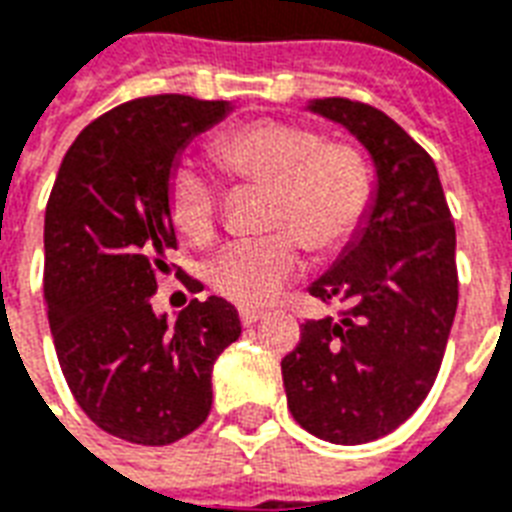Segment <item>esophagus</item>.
Wrapping results in <instances>:
<instances>
[{
    "mask_svg": "<svg viewBox=\"0 0 512 512\" xmlns=\"http://www.w3.org/2000/svg\"><path fill=\"white\" fill-rule=\"evenodd\" d=\"M263 317H265V311H260V308H241L239 311V319L244 327L255 325V322H260Z\"/></svg>",
    "mask_w": 512,
    "mask_h": 512,
    "instance_id": "34e87169",
    "label": "esophagus"
}]
</instances>
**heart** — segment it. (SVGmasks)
Returning <instances> with one entry per match:
<instances>
[{"label":"heart","instance_id":"heart-1","mask_svg":"<svg viewBox=\"0 0 512 512\" xmlns=\"http://www.w3.org/2000/svg\"><path fill=\"white\" fill-rule=\"evenodd\" d=\"M212 155L241 185H263L260 239L230 241L206 268L220 295L239 306H265L303 265V241L330 255L362 228L373 204L368 158L354 144L322 142L317 128L292 120H255L212 139ZM169 214L193 244L212 241L222 190L195 163L169 174Z\"/></svg>","mask_w":512,"mask_h":512}]
</instances>
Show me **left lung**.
Listing matches in <instances>:
<instances>
[{"mask_svg":"<svg viewBox=\"0 0 512 512\" xmlns=\"http://www.w3.org/2000/svg\"><path fill=\"white\" fill-rule=\"evenodd\" d=\"M368 150L373 204L314 298L341 300V317L308 319L282 360L284 392L300 427L338 446L389 435L435 384L459 303L456 230L435 161L381 109L314 99Z\"/></svg>","mask_w":512,"mask_h":512,"instance_id":"obj_1","label":"left lung"}]
</instances>
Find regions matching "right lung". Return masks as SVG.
Wrapping results in <instances>:
<instances>
[{
    "label": "right lung",
    "mask_w": 512,
    "mask_h": 512,
    "mask_svg": "<svg viewBox=\"0 0 512 512\" xmlns=\"http://www.w3.org/2000/svg\"><path fill=\"white\" fill-rule=\"evenodd\" d=\"M230 101L147 96L74 139L45 209V300L58 362L85 416L139 446H169L212 408V368L241 335L228 300H190L171 325L152 311L177 233L169 174ZM198 290V282L187 279Z\"/></svg>",
    "instance_id": "obj_1"
}]
</instances>
